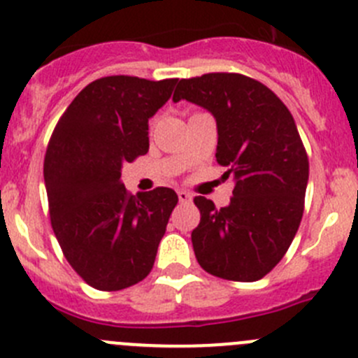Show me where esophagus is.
<instances>
[{
    "label": "esophagus",
    "mask_w": 358,
    "mask_h": 358,
    "mask_svg": "<svg viewBox=\"0 0 358 358\" xmlns=\"http://www.w3.org/2000/svg\"><path fill=\"white\" fill-rule=\"evenodd\" d=\"M177 196H179V202H189L193 199V195L186 189H177Z\"/></svg>",
    "instance_id": "34e87169"
}]
</instances>
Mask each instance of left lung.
I'll list each match as a JSON object with an SVG mask.
<instances>
[{
	"mask_svg": "<svg viewBox=\"0 0 358 358\" xmlns=\"http://www.w3.org/2000/svg\"><path fill=\"white\" fill-rule=\"evenodd\" d=\"M216 117V162L236 186L227 207L195 196L200 223L192 243L200 267L230 281H258L290 248L304 213L309 159L287 105L243 73L181 79L173 101Z\"/></svg>",
	"mask_w": 358,
	"mask_h": 358,
	"instance_id": "left-lung-1",
	"label": "left lung"
}]
</instances>
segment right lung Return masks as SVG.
<instances>
[{"label":"right lung","mask_w":358,"mask_h":358,"mask_svg":"<svg viewBox=\"0 0 358 358\" xmlns=\"http://www.w3.org/2000/svg\"><path fill=\"white\" fill-rule=\"evenodd\" d=\"M177 79L110 75L93 80L57 121L43 162L50 224L64 258L90 287L117 292L151 272L177 206L170 188L131 195L122 163L149 151V117Z\"/></svg>","instance_id":"obj_1"}]
</instances>
